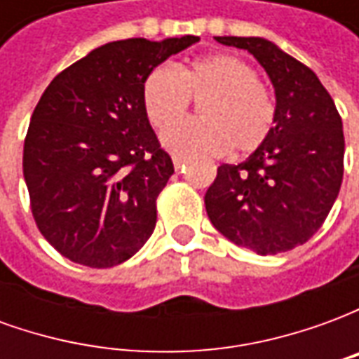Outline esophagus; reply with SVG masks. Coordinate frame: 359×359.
<instances>
[{
    "label": "esophagus",
    "mask_w": 359,
    "mask_h": 359,
    "mask_svg": "<svg viewBox=\"0 0 359 359\" xmlns=\"http://www.w3.org/2000/svg\"><path fill=\"white\" fill-rule=\"evenodd\" d=\"M172 165H175L177 171H180V169L184 167V159H182V157H172Z\"/></svg>",
    "instance_id": "34e87169"
}]
</instances>
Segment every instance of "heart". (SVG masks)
Segmentation results:
<instances>
[{
  "mask_svg": "<svg viewBox=\"0 0 359 359\" xmlns=\"http://www.w3.org/2000/svg\"><path fill=\"white\" fill-rule=\"evenodd\" d=\"M190 101L198 103L201 118L177 123ZM142 107L156 128L177 123L163 134V146L180 157L252 154L277 123V103L256 71L226 53L151 69L142 82Z\"/></svg>",
  "mask_w": 359,
  "mask_h": 359,
  "instance_id": "1",
  "label": "heart"
}]
</instances>
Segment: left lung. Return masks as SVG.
I'll use <instances>...</instances> for the list:
<instances>
[{
	"mask_svg": "<svg viewBox=\"0 0 359 359\" xmlns=\"http://www.w3.org/2000/svg\"><path fill=\"white\" fill-rule=\"evenodd\" d=\"M215 40L248 50L262 63L277 95V123L244 163L217 167L205 192V211L229 241L275 256L308 242L339 196L342 118L316 73L273 42L238 36Z\"/></svg>",
	"mask_w": 359,
	"mask_h": 359,
	"instance_id": "left-lung-1",
	"label": "left lung"
}]
</instances>
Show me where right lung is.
<instances>
[{
    "label": "right lung",
    "mask_w": 359,
    "mask_h": 359,
    "mask_svg": "<svg viewBox=\"0 0 359 359\" xmlns=\"http://www.w3.org/2000/svg\"><path fill=\"white\" fill-rule=\"evenodd\" d=\"M198 40L105 43L61 71L40 97L22 172L36 225L67 259L113 267L154 233L156 200L175 167L144 113L142 82Z\"/></svg>",
    "instance_id": "add662e5"
}]
</instances>
